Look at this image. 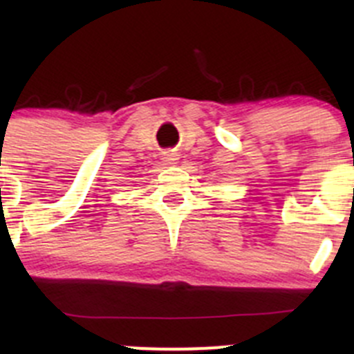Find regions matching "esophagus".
Wrapping results in <instances>:
<instances>
[{
  "label": "esophagus",
  "mask_w": 354,
  "mask_h": 354,
  "mask_svg": "<svg viewBox=\"0 0 354 354\" xmlns=\"http://www.w3.org/2000/svg\"><path fill=\"white\" fill-rule=\"evenodd\" d=\"M162 159H164V160H166V162H167V164H173V162H174V160H176V159H178V157H176V154H173V152H166V154H164V157H162Z\"/></svg>",
  "instance_id": "1"
}]
</instances>
